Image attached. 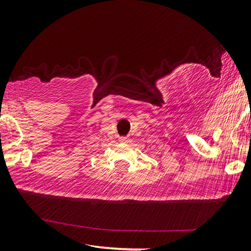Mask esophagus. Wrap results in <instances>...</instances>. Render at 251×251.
I'll return each instance as SVG.
<instances>
[{
	"label": "esophagus",
	"mask_w": 251,
	"mask_h": 251,
	"mask_svg": "<svg viewBox=\"0 0 251 251\" xmlns=\"http://www.w3.org/2000/svg\"><path fill=\"white\" fill-rule=\"evenodd\" d=\"M119 141L124 142V143H128V142H131V140L128 137H120L119 138Z\"/></svg>",
	"instance_id": "obj_1"
}]
</instances>
